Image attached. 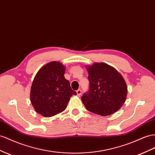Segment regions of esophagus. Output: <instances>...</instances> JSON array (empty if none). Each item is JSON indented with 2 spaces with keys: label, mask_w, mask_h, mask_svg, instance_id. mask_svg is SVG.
<instances>
[{
  "label": "esophagus",
  "mask_w": 155,
  "mask_h": 155,
  "mask_svg": "<svg viewBox=\"0 0 155 155\" xmlns=\"http://www.w3.org/2000/svg\"><path fill=\"white\" fill-rule=\"evenodd\" d=\"M76 93H77L78 96H80V95L81 94V89H78V90H77Z\"/></svg>",
  "instance_id": "1"
}]
</instances>
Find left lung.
Returning a JSON list of instances; mask_svg holds the SVG:
<instances>
[{
  "mask_svg": "<svg viewBox=\"0 0 155 155\" xmlns=\"http://www.w3.org/2000/svg\"><path fill=\"white\" fill-rule=\"evenodd\" d=\"M89 90L81 97L87 110L102 116L117 111L125 102L127 86L117 70L104 62L87 66Z\"/></svg>",
  "mask_w": 155,
  "mask_h": 155,
  "instance_id": "left-lung-1",
  "label": "left lung"
}]
</instances>
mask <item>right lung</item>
<instances>
[{
    "instance_id": "add662e5",
    "label": "right lung",
    "mask_w": 155,
    "mask_h": 155,
    "mask_svg": "<svg viewBox=\"0 0 155 155\" xmlns=\"http://www.w3.org/2000/svg\"><path fill=\"white\" fill-rule=\"evenodd\" d=\"M65 67L59 62L52 61L37 72L31 89V102L37 113L50 117L63 111L76 91L64 78Z\"/></svg>"
}]
</instances>
